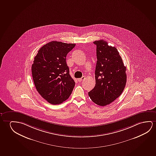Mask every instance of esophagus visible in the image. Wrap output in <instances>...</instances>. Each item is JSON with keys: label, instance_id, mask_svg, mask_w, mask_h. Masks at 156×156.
<instances>
[{"label": "esophagus", "instance_id": "1", "mask_svg": "<svg viewBox=\"0 0 156 156\" xmlns=\"http://www.w3.org/2000/svg\"><path fill=\"white\" fill-rule=\"evenodd\" d=\"M85 78H86L85 76H83V77H81V78L78 79V81H79V82H80V81H83V80H85Z\"/></svg>", "mask_w": 156, "mask_h": 156}]
</instances>
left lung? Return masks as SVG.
<instances>
[{
  "mask_svg": "<svg viewBox=\"0 0 156 156\" xmlns=\"http://www.w3.org/2000/svg\"><path fill=\"white\" fill-rule=\"evenodd\" d=\"M97 45V62L95 67V85L88 95L93 102L101 106L111 104L119 97L126 81V67L118 50L100 40Z\"/></svg>",
  "mask_w": 156,
  "mask_h": 156,
  "instance_id": "obj_1",
  "label": "left lung"
}]
</instances>
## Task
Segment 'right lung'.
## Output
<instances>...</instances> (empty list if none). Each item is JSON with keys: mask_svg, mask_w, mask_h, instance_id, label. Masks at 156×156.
<instances>
[{"mask_svg": "<svg viewBox=\"0 0 156 156\" xmlns=\"http://www.w3.org/2000/svg\"><path fill=\"white\" fill-rule=\"evenodd\" d=\"M76 44L51 41L38 50L32 66L34 85L41 97L50 104L63 102L75 85L69 74L66 57Z\"/></svg>", "mask_w": 156, "mask_h": 156, "instance_id": "add662e5", "label": "right lung"}]
</instances>
